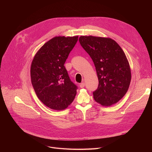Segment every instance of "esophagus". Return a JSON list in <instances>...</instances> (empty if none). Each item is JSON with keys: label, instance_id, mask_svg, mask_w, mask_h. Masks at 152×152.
Listing matches in <instances>:
<instances>
[{"label": "esophagus", "instance_id": "obj_1", "mask_svg": "<svg viewBox=\"0 0 152 152\" xmlns=\"http://www.w3.org/2000/svg\"><path fill=\"white\" fill-rule=\"evenodd\" d=\"M85 83L84 82H82V83H81L79 85L80 88H83L84 86H85Z\"/></svg>", "mask_w": 152, "mask_h": 152}]
</instances>
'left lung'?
Returning a JSON list of instances; mask_svg holds the SVG:
<instances>
[{
  "mask_svg": "<svg viewBox=\"0 0 152 152\" xmlns=\"http://www.w3.org/2000/svg\"><path fill=\"white\" fill-rule=\"evenodd\" d=\"M79 41L96 67L99 83L93 92L95 101L104 106L117 103L131 80V67L123 49L110 38L80 36Z\"/></svg>",
  "mask_w": 152,
  "mask_h": 152,
  "instance_id": "8db88e82",
  "label": "left lung"
}]
</instances>
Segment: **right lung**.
<instances>
[{"label": "right lung", "instance_id": "right-lung-1", "mask_svg": "<svg viewBox=\"0 0 152 152\" xmlns=\"http://www.w3.org/2000/svg\"><path fill=\"white\" fill-rule=\"evenodd\" d=\"M78 36L55 37L36 53L31 66L32 84L38 98L52 110H64L73 102L77 86L64 64Z\"/></svg>", "mask_w": 152, "mask_h": 152}]
</instances>
